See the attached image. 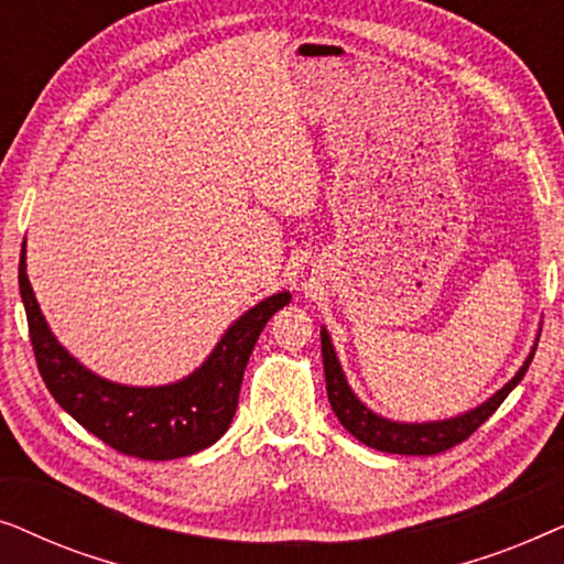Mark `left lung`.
I'll return each instance as SVG.
<instances>
[{"instance_id":"left-lung-1","label":"left lung","mask_w":564,"mask_h":564,"mask_svg":"<svg viewBox=\"0 0 564 564\" xmlns=\"http://www.w3.org/2000/svg\"><path fill=\"white\" fill-rule=\"evenodd\" d=\"M539 341V336H536ZM536 341L531 346L529 357L519 367L511 380H508L503 388L480 403L477 408H469V411L452 415V419L442 421H423V423H408V421H392L384 419V415L375 413L372 408H367L357 398V392L351 390L349 380H346L341 361L336 357L334 344H330V336L326 326L321 328V351H323V369H326V390H328V403L334 408L336 419L341 421V426L349 431L354 438H359L361 444L372 446L377 452L388 454H413V457H426V454H438L452 449L465 442V438L482 426L485 421L490 419L492 413L498 411V405L503 403L516 384L523 380L527 369L534 359Z\"/></svg>"}]
</instances>
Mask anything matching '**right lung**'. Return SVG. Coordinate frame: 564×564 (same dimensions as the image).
I'll return each instance as SVG.
<instances>
[{
  "label": "right lung",
  "mask_w": 564,
  "mask_h": 564,
  "mask_svg": "<svg viewBox=\"0 0 564 564\" xmlns=\"http://www.w3.org/2000/svg\"><path fill=\"white\" fill-rule=\"evenodd\" d=\"M20 253V295L41 377L56 403L89 434L138 459H180L203 452L226 434L238 408L243 369L267 321L292 300L274 292L228 326L195 372L182 380L135 388L99 377L72 357L41 313Z\"/></svg>",
  "instance_id": "right-lung-1"
}]
</instances>
